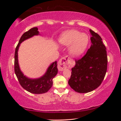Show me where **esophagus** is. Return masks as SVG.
<instances>
[{"instance_id":"34e87169","label":"esophagus","mask_w":121,"mask_h":121,"mask_svg":"<svg viewBox=\"0 0 121 121\" xmlns=\"http://www.w3.org/2000/svg\"><path fill=\"white\" fill-rule=\"evenodd\" d=\"M70 60L71 59L70 56H66L61 58L58 62V68L59 70L62 71L65 68H69L71 66V63H70Z\"/></svg>"}]
</instances>
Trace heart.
Masks as SVG:
<instances>
[{"instance_id":"1","label":"heart","mask_w":121,"mask_h":121,"mask_svg":"<svg viewBox=\"0 0 121 121\" xmlns=\"http://www.w3.org/2000/svg\"><path fill=\"white\" fill-rule=\"evenodd\" d=\"M61 44L70 45L71 54L78 56L82 54L87 48L89 38L87 34L81 33L78 30H71L65 32L60 39Z\"/></svg>"}]
</instances>
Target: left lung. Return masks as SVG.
<instances>
[{
	"mask_svg": "<svg viewBox=\"0 0 121 121\" xmlns=\"http://www.w3.org/2000/svg\"><path fill=\"white\" fill-rule=\"evenodd\" d=\"M91 46L82 58L75 60L68 84L78 93H87L98 87L107 69L108 59L105 46L99 35L90 30Z\"/></svg>",
	"mask_w": 121,
	"mask_h": 121,
	"instance_id": "obj_1",
	"label": "left lung"
}]
</instances>
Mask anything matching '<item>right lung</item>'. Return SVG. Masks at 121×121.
Returning <instances> with one entry per match:
<instances>
[{
  "label": "right lung",
  "mask_w": 121,
  "mask_h": 121,
  "mask_svg": "<svg viewBox=\"0 0 121 121\" xmlns=\"http://www.w3.org/2000/svg\"><path fill=\"white\" fill-rule=\"evenodd\" d=\"M38 28L35 27L22 35L16 46L14 55V71L21 86L26 91L34 94H42L46 93L50 90L53 84V79L58 73L57 62L55 61L51 65L43 76L38 79H29L24 76L19 68L17 59V51L20 44L22 42L31 37L34 35H38Z\"/></svg>",
  "instance_id": "add662e5"
}]
</instances>
